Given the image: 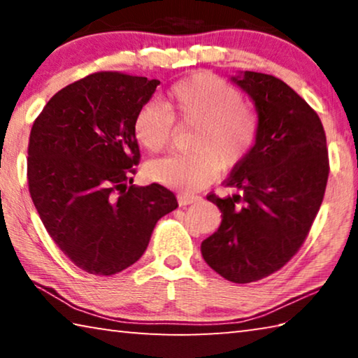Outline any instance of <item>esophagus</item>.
Returning <instances> with one entry per match:
<instances>
[{
  "label": "esophagus",
  "mask_w": 358,
  "mask_h": 358,
  "mask_svg": "<svg viewBox=\"0 0 358 358\" xmlns=\"http://www.w3.org/2000/svg\"><path fill=\"white\" fill-rule=\"evenodd\" d=\"M177 201H178L180 207H186V205H191L194 202H199V201H201V197L189 196V194H178Z\"/></svg>",
  "instance_id": "obj_1"
}]
</instances>
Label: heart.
Here are the masks:
<instances>
[{
  "label": "heart",
  "mask_w": 358,
  "mask_h": 358,
  "mask_svg": "<svg viewBox=\"0 0 358 358\" xmlns=\"http://www.w3.org/2000/svg\"><path fill=\"white\" fill-rule=\"evenodd\" d=\"M181 124L197 126L189 155H172L150 162V180L181 192L199 191L213 181L220 169L243 162L259 137V115L243 104L234 85L210 72H197L173 85L167 107L147 102L134 118L137 142L151 153L164 150Z\"/></svg>",
  "instance_id": "b5f03b06"
}]
</instances>
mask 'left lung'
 I'll return each mask as SVG.
<instances>
[{"mask_svg":"<svg viewBox=\"0 0 358 358\" xmlns=\"http://www.w3.org/2000/svg\"><path fill=\"white\" fill-rule=\"evenodd\" d=\"M230 82L251 98L260 129L250 156L226 180L238 192L207 196L222 221L201 251L216 273L246 284L275 273L300 250L322 203L329 151L317 113L289 85L252 71Z\"/></svg>","mask_w":358,"mask_h":358,"instance_id":"8db88e82","label":"left lung"}]
</instances>
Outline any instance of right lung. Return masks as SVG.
<instances>
[{
	"label": "right lung",
	"mask_w": 358,
	"mask_h": 358,
	"mask_svg": "<svg viewBox=\"0 0 358 358\" xmlns=\"http://www.w3.org/2000/svg\"><path fill=\"white\" fill-rule=\"evenodd\" d=\"M159 80L96 72L64 87L36 118L28 185L48 235L78 268L115 275L142 257L162 216L178 207L161 185L132 183L141 151L134 118Z\"/></svg>",
	"instance_id": "obj_1"
}]
</instances>
